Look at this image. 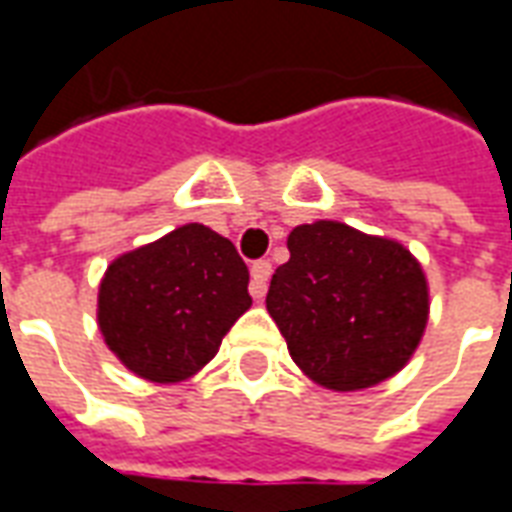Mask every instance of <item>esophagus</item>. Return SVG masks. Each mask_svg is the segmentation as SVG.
<instances>
[{
  "mask_svg": "<svg viewBox=\"0 0 512 512\" xmlns=\"http://www.w3.org/2000/svg\"><path fill=\"white\" fill-rule=\"evenodd\" d=\"M268 279H271V263L268 260H257L252 263V282H249V293L255 299H263L268 290Z\"/></svg>",
  "mask_w": 512,
  "mask_h": 512,
  "instance_id": "1",
  "label": "esophagus"
}]
</instances>
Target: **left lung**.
<instances>
[{"label":"left lung","instance_id":"left-lung-1","mask_svg":"<svg viewBox=\"0 0 512 512\" xmlns=\"http://www.w3.org/2000/svg\"><path fill=\"white\" fill-rule=\"evenodd\" d=\"M266 307L293 362L337 392L395 376L428 323V285L406 246L340 222L301 224Z\"/></svg>","mask_w":512,"mask_h":512}]
</instances>
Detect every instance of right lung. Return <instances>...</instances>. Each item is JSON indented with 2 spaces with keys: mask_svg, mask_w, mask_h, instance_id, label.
I'll return each instance as SVG.
<instances>
[{
  "mask_svg": "<svg viewBox=\"0 0 512 512\" xmlns=\"http://www.w3.org/2000/svg\"><path fill=\"white\" fill-rule=\"evenodd\" d=\"M249 268L205 224H183L117 257L98 293L106 345L136 376L183 381L208 365L252 304Z\"/></svg>",
  "mask_w": 512,
  "mask_h": 512,
  "instance_id": "obj_1",
  "label": "right lung"
}]
</instances>
